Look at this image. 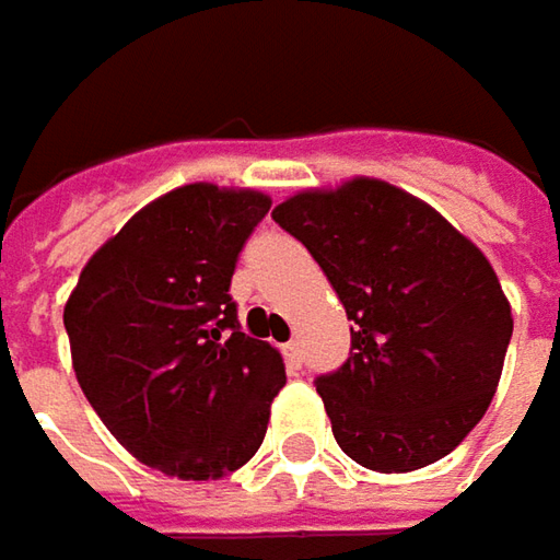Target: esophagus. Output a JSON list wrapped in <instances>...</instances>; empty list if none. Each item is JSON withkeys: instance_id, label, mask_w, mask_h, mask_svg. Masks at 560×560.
I'll return each mask as SVG.
<instances>
[{"instance_id": "obj_1", "label": "esophagus", "mask_w": 560, "mask_h": 560, "mask_svg": "<svg viewBox=\"0 0 560 560\" xmlns=\"http://www.w3.org/2000/svg\"><path fill=\"white\" fill-rule=\"evenodd\" d=\"M281 353H284L288 366H301V363H304V357H301V341H288V345H281Z\"/></svg>"}]
</instances>
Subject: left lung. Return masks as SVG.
<instances>
[{
	"label": "left lung",
	"mask_w": 560,
	"mask_h": 560,
	"mask_svg": "<svg viewBox=\"0 0 560 560\" xmlns=\"http://www.w3.org/2000/svg\"><path fill=\"white\" fill-rule=\"evenodd\" d=\"M272 219L353 323L348 360L316 376L341 451L407 474L457 448L499 388L514 331L489 259L423 200L370 178L298 194Z\"/></svg>",
	"instance_id": "obj_1"
}]
</instances>
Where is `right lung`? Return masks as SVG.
I'll return each instance as SVG.
<instances>
[{
	"label": "right lung",
	"instance_id": "obj_1",
	"mask_svg": "<svg viewBox=\"0 0 560 560\" xmlns=\"http://www.w3.org/2000/svg\"><path fill=\"white\" fill-rule=\"evenodd\" d=\"M269 207L256 190L178 187L90 256L65 304L86 401L153 470L209 479L262 445L284 363L241 331L232 276Z\"/></svg>",
	"mask_w": 560,
	"mask_h": 560
}]
</instances>
